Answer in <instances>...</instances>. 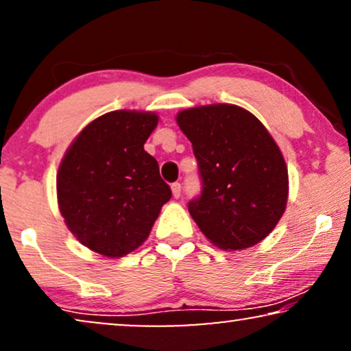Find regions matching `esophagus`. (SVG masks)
Listing matches in <instances>:
<instances>
[{
    "label": "esophagus",
    "instance_id": "esophagus-1",
    "mask_svg": "<svg viewBox=\"0 0 351 351\" xmlns=\"http://www.w3.org/2000/svg\"><path fill=\"white\" fill-rule=\"evenodd\" d=\"M171 190H172V196H174V198H179L180 193H182V186H180L179 182H176V184H172V185H171Z\"/></svg>",
    "mask_w": 351,
    "mask_h": 351
}]
</instances>
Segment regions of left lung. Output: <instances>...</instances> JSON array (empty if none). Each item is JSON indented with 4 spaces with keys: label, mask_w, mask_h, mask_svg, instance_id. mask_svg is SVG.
I'll return each mask as SVG.
<instances>
[{
    "label": "left lung",
    "mask_w": 351,
    "mask_h": 351,
    "mask_svg": "<svg viewBox=\"0 0 351 351\" xmlns=\"http://www.w3.org/2000/svg\"><path fill=\"white\" fill-rule=\"evenodd\" d=\"M176 121L191 142L203 179L189 213L204 237L223 251L265 239L289 195L286 161L267 128L233 104L182 110Z\"/></svg>",
    "instance_id": "obj_1"
}]
</instances>
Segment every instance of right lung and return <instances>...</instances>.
I'll use <instances>...</instances> for the list:
<instances>
[{
    "instance_id": "1",
    "label": "right lung",
    "mask_w": 351,
    "mask_h": 351,
    "mask_svg": "<svg viewBox=\"0 0 351 351\" xmlns=\"http://www.w3.org/2000/svg\"><path fill=\"white\" fill-rule=\"evenodd\" d=\"M158 114L114 110L90 121L62 158L57 203L76 239L105 257H124L142 246L171 199L155 158L143 143Z\"/></svg>"
}]
</instances>
